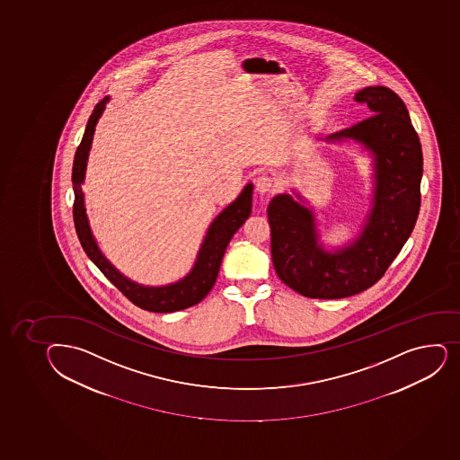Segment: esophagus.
Instances as JSON below:
<instances>
[{"instance_id":"esophagus-1","label":"esophagus","mask_w":460,"mask_h":460,"mask_svg":"<svg viewBox=\"0 0 460 460\" xmlns=\"http://www.w3.org/2000/svg\"><path fill=\"white\" fill-rule=\"evenodd\" d=\"M276 187H278V185H276L275 178H273L270 173H267V172L261 173V175L256 178V191L260 194L275 191Z\"/></svg>"}]
</instances>
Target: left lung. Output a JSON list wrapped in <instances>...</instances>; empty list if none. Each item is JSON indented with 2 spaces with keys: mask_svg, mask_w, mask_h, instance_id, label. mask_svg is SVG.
I'll use <instances>...</instances> for the list:
<instances>
[{
  "mask_svg": "<svg viewBox=\"0 0 460 460\" xmlns=\"http://www.w3.org/2000/svg\"><path fill=\"white\" fill-rule=\"evenodd\" d=\"M355 101L371 116L326 140L351 138L375 156L373 209L349 246L324 251L311 209L278 194L267 209L271 261L279 279L311 298H342L377 282L408 242L421 205L422 151L408 109L385 85H369Z\"/></svg>",
  "mask_w": 460,
  "mask_h": 460,
  "instance_id": "8db88e82",
  "label": "left lung"
}]
</instances>
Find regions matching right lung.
I'll use <instances>...</instances> for the list:
<instances>
[{
	"label": "right lung",
	"mask_w": 460,
	"mask_h": 460,
	"mask_svg": "<svg viewBox=\"0 0 460 460\" xmlns=\"http://www.w3.org/2000/svg\"><path fill=\"white\" fill-rule=\"evenodd\" d=\"M109 101V96H105L104 100L96 104L74 158L72 185L75 194L74 223H75L76 235L81 246L84 249L85 255L89 256L92 262L104 273L105 278L138 308L151 311V313H175L181 309L190 308L193 305L199 304L216 284L227 244L231 242L234 234L237 233L243 223L246 222V218L251 216L253 184H247L237 199L214 218L200 246L198 260L184 279L166 287H145L129 280L111 266V262L102 255V252L96 244L89 226L87 214H85L84 194L81 190V184L84 182L85 166H87L96 123Z\"/></svg>",
	"instance_id": "add662e5"
}]
</instances>
